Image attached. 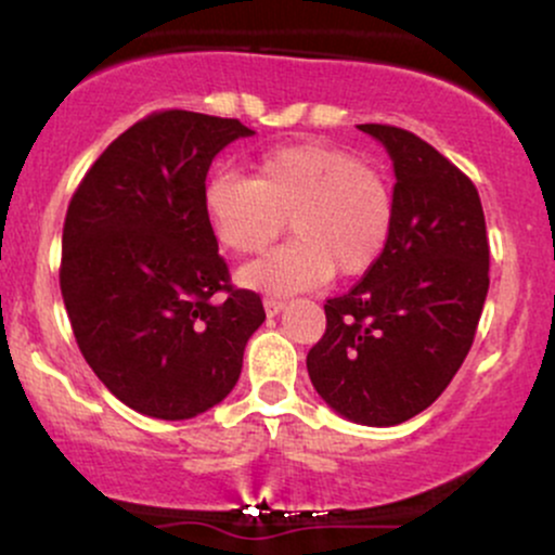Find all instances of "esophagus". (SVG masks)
Wrapping results in <instances>:
<instances>
[{"mask_svg": "<svg viewBox=\"0 0 555 555\" xmlns=\"http://www.w3.org/2000/svg\"><path fill=\"white\" fill-rule=\"evenodd\" d=\"M263 308H266V315L273 318V315L282 313V310L286 308V302H284V299H276V297H266Z\"/></svg>", "mask_w": 555, "mask_h": 555, "instance_id": "esophagus-1", "label": "esophagus"}]
</instances>
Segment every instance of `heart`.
I'll return each instance as SVG.
<instances>
[{
    "label": "heart",
    "instance_id": "1",
    "mask_svg": "<svg viewBox=\"0 0 555 555\" xmlns=\"http://www.w3.org/2000/svg\"><path fill=\"white\" fill-rule=\"evenodd\" d=\"M216 242L232 256L266 250L284 232L295 240L237 273L247 289L269 295L362 276L384 258L393 232V193L378 169L328 143H289L266 151L253 180L219 171L203 190Z\"/></svg>",
    "mask_w": 555,
    "mask_h": 555
}]
</instances>
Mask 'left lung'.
<instances>
[{"label":"left lung","instance_id":"1","mask_svg":"<svg viewBox=\"0 0 555 555\" xmlns=\"http://www.w3.org/2000/svg\"><path fill=\"white\" fill-rule=\"evenodd\" d=\"M393 164V232L347 295L326 299L308 375L336 415L388 428L443 393L473 347L488 295L486 216L475 184L412 132L358 125Z\"/></svg>","mask_w":555,"mask_h":555}]
</instances>
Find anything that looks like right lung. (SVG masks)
<instances>
[{
  "label": "right lung",
  "instance_id": "obj_1",
  "mask_svg": "<svg viewBox=\"0 0 555 555\" xmlns=\"http://www.w3.org/2000/svg\"><path fill=\"white\" fill-rule=\"evenodd\" d=\"M250 135L240 119L151 114L69 201L60 286L73 334L101 384L140 415L190 420L224 401L266 321L256 292L229 284L203 211L211 162Z\"/></svg>",
  "mask_w": 555,
  "mask_h": 555
}]
</instances>
